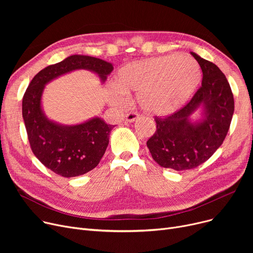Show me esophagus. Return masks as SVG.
Listing matches in <instances>:
<instances>
[{
  "instance_id": "1",
  "label": "esophagus",
  "mask_w": 253,
  "mask_h": 253,
  "mask_svg": "<svg viewBox=\"0 0 253 253\" xmlns=\"http://www.w3.org/2000/svg\"><path fill=\"white\" fill-rule=\"evenodd\" d=\"M138 118H139V115H137V114H135V113H129V114H127L126 117H125L126 121L129 122V123H132V122L136 121V120H137Z\"/></svg>"
}]
</instances>
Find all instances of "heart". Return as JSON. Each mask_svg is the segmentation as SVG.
I'll list each match as a JSON object with an SVG mask.
<instances>
[{"label": "heart", "mask_w": 253, "mask_h": 253, "mask_svg": "<svg viewBox=\"0 0 253 253\" xmlns=\"http://www.w3.org/2000/svg\"><path fill=\"white\" fill-rule=\"evenodd\" d=\"M201 70L189 56L166 55L129 62L116 74L108 101L121 108L136 93L140 109L152 116H168L191 99L201 81Z\"/></svg>", "instance_id": "obj_1"}]
</instances>
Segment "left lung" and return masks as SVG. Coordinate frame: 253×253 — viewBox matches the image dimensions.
<instances>
[{
    "label": "left lung",
    "mask_w": 253,
    "mask_h": 253,
    "mask_svg": "<svg viewBox=\"0 0 253 253\" xmlns=\"http://www.w3.org/2000/svg\"><path fill=\"white\" fill-rule=\"evenodd\" d=\"M203 73L202 85L191 101L173 115L156 118L157 130L147 145L164 168L183 171L201 165L220 147L234 114V97L227 78L217 66L191 52ZM201 113L193 120L191 115Z\"/></svg>",
    "instance_id": "left-lung-1"
}]
</instances>
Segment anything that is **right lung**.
I'll return each mask as SVG.
<instances>
[{"label": "right lung", "mask_w": 253, "mask_h": 253, "mask_svg": "<svg viewBox=\"0 0 253 253\" xmlns=\"http://www.w3.org/2000/svg\"><path fill=\"white\" fill-rule=\"evenodd\" d=\"M77 70L94 73L104 83L114 68L100 58L75 54L39 72L22 98V118L33 153L48 169L63 177L83 175L94 169L109 145L115 127L95 116L76 125H63L44 113L42 96L53 80Z\"/></svg>", "instance_id": "1"}]
</instances>
